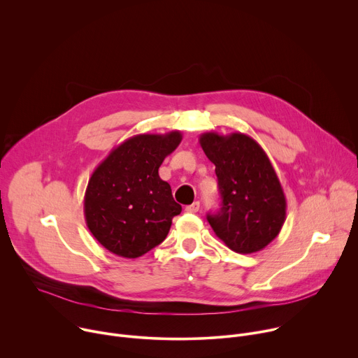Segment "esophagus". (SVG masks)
<instances>
[{
    "mask_svg": "<svg viewBox=\"0 0 358 358\" xmlns=\"http://www.w3.org/2000/svg\"><path fill=\"white\" fill-rule=\"evenodd\" d=\"M198 210H199V202L198 201H194L191 206H187L185 207V211L187 213H191V214H194V213H198Z\"/></svg>",
    "mask_w": 358,
    "mask_h": 358,
    "instance_id": "esophagus-1",
    "label": "esophagus"
}]
</instances>
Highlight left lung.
I'll use <instances>...</instances> for the list:
<instances>
[{"mask_svg": "<svg viewBox=\"0 0 358 358\" xmlns=\"http://www.w3.org/2000/svg\"><path fill=\"white\" fill-rule=\"evenodd\" d=\"M199 144L215 164L222 198L220 213L207 215L211 228L236 253L262 250L286 220V196L266 152L243 133L208 131Z\"/></svg>", "mask_w": 358, "mask_h": 358, "instance_id": "1", "label": "left lung"}]
</instances>
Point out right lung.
<instances>
[{
  "label": "right lung",
  "instance_id": "1",
  "mask_svg": "<svg viewBox=\"0 0 358 358\" xmlns=\"http://www.w3.org/2000/svg\"><path fill=\"white\" fill-rule=\"evenodd\" d=\"M181 140L178 130L133 136L92 173L83 199L85 221L109 252L134 259L166 239L181 206L159 169Z\"/></svg>",
  "mask_w": 358,
  "mask_h": 358
}]
</instances>
